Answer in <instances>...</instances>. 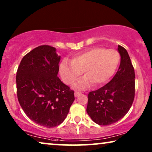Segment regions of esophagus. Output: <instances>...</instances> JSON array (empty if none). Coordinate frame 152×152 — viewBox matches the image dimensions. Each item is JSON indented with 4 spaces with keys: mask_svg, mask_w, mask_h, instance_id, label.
<instances>
[{
    "mask_svg": "<svg viewBox=\"0 0 152 152\" xmlns=\"http://www.w3.org/2000/svg\"><path fill=\"white\" fill-rule=\"evenodd\" d=\"M81 92H78V91H75V97H77V96H79V95H81Z\"/></svg>",
    "mask_w": 152,
    "mask_h": 152,
    "instance_id": "34e87169",
    "label": "esophagus"
}]
</instances>
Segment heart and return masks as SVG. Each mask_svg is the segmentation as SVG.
Wrapping results in <instances>:
<instances>
[{"label": "heart", "instance_id": "heart-1", "mask_svg": "<svg viewBox=\"0 0 152 152\" xmlns=\"http://www.w3.org/2000/svg\"><path fill=\"white\" fill-rule=\"evenodd\" d=\"M120 55L114 50L93 48L76 55L71 61L64 59L59 66V73L65 84L72 85L83 72L84 77L74 87L86 89L107 82L115 72L120 63Z\"/></svg>", "mask_w": 152, "mask_h": 152}]
</instances>
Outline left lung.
<instances>
[{
	"mask_svg": "<svg viewBox=\"0 0 152 152\" xmlns=\"http://www.w3.org/2000/svg\"><path fill=\"white\" fill-rule=\"evenodd\" d=\"M120 64L113 78L88 95L86 111L99 125H109L127 113L135 96V72L126 50L118 45Z\"/></svg>",
	"mask_w": 152,
	"mask_h": 152,
	"instance_id": "obj_1",
	"label": "left lung"
}]
</instances>
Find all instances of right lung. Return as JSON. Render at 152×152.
<instances>
[{
  "instance_id": "obj_1",
  "label": "right lung",
  "mask_w": 152,
  "mask_h": 152,
  "mask_svg": "<svg viewBox=\"0 0 152 152\" xmlns=\"http://www.w3.org/2000/svg\"><path fill=\"white\" fill-rule=\"evenodd\" d=\"M60 56L48 45L24 56L16 72L20 107L31 120L47 128L64 122L75 100L74 91L57 77Z\"/></svg>"
}]
</instances>
